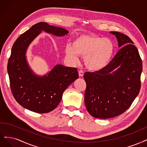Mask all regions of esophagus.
<instances>
[{"mask_svg":"<svg viewBox=\"0 0 147 147\" xmlns=\"http://www.w3.org/2000/svg\"><path fill=\"white\" fill-rule=\"evenodd\" d=\"M84 71H82V70H80V71H79V77H82L83 76H84Z\"/></svg>","mask_w":147,"mask_h":147,"instance_id":"1","label":"esophagus"}]
</instances>
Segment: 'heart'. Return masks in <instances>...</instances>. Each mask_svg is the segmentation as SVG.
I'll use <instances>...</instances> for the list:
<instances>
[{
	"instance_id": "1",
	"label": "heart",
	"mask_w": 147,
	"mask_h": 147,
	"mask_svg": "<svg viewBox=\"0 0 147 147\" xmlns=\"http://www.w3.org/2000/svg\"><path fill=\"white\" fill-rule=\"evenodd\" d=\"M113 52L112 42L107 38L88 35H80L65 49V55L73 63L79 61V55L85 57L84 63L92 71L105 68Z\"/></svg>"
}]
</instances>
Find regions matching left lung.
<instances>
[{
    "instance_id": "left-lung-1",
    "label": "left lung",
    "mask_w": 147,
    "mask_h": 147,
    "mask_svg": "<svg viewBox=\"0 0 147 147\" xmlns=\"http://www.w3.org/2000/svg\"><path fill=\"white\" fill-rule=\"evenodd\" d=\"M110 33L115 35L120 49L105 68L84 74L87 85L86 107L92 117L101 119L124 113L138 95L141 87L142 61L138 49L127 35L119 32Z\"/></svg>"
}]
</instances>
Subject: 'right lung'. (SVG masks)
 <instances>
[{"instance_id":"obj_1","label":"right lung","mask_w":147,"mask_h":147,"mask_svg":"<svg viewBox=\"0 0 147 147\" xmlns=\"http://www.w3.org/2000/svg\"><path fill=\"white\" fill-rule=\"evenodd\" d=\"M42 30L59 36L68 34L66 29L46 22L36 24L14 42L7 66L10 88L16 101L28 110L40 113L53 111L64 91L79 78L76 68L61 65L55 66L48 76L42 77L32 73L26 61V51Z\"/></svg>"}]
</instances>
